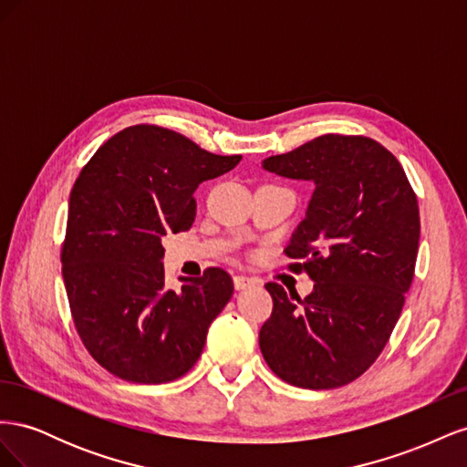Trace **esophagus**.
I'll return each mask as SVG.
<instances>
[{"instance_id": "esophagus-1", "label": "esophagus", "mask_w": 467, "mask_h": 467, "mask_svg": "<svg viewBox=\"0 0 467 467\" xmlns=\"http://www.w3.org/2000/svg\"><path fill=\"white\" fill-rule=\"evenodd\" d=\"M255 285V278H249V276H245V275H235L234 276V286H235V290H244V288H249V286H253Z\"/></svg>"}]
</instances>
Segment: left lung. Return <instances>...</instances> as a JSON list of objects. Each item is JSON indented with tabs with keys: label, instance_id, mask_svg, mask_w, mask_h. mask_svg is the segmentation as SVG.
I'll list each match as a JSON object with an SVG mask.
<instances>
[{
	"label": "left lung",
	"instance_id": "obj_1",
	"mask_svg": "<svg viewBox=\"0 0 467 467\" xmlns=\"http://www.w3.org/2000/svg\"><path fill=\"white\" fill-rule=\"evenodd\" d=\"M263 167L316 191L285 249L314 292L300 300L266 282L273 314L261 352L292 386H347L376 362L401 316L419 251L417 194L398 158L366 136L323 134Z\"/></svg>",
	"mask_w": 467,
	"mask_h": 467
}]
</instances>
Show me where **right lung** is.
Instances as JSON below:
<instances>
[{
	"label": "right lung",
	"mask_w": 467,
	"mask_h": 467,
	"mask_svg": "<svg viewBox=\"0 0 467 467\" xmlns=\"http://www.w3.org/2000/svg\"><path fill=\"white\" fill-rule=\"evenodd\" d=\"M239 160L210 153L163 126L136 124L83 165L69 194L62 276L81 343L112 376L165 384L199 360L234 280L208 266L181 290H169L161 237L187 232L196 187Z\"/></svg>",
	"instance_id": "right-lung-1"
}]
</instances>
